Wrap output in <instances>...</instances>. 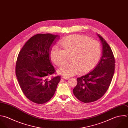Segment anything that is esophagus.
<instances>
[{"mask_svg":"<svg viewBox=\"0 0 128 128\" xmlns=\"http://www.w3.org/2000/svg\"><path fill=\"white\" fill-rule=\"evenodd\" d=\"M62 78H63V79H68L69 78L68 77H67V76H63L62 77Z\"/></svg>","mask_w":128,"mask_h":128,"instance_id":"esophagus-1","label":"esophagus"}]
</instances>
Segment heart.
Masks as SVG:
<instances>
[{"instance_id":"heart-1","label":"heart","mask_w":128,"mask_h":128,"mask_svg":"<svg viewBox=\"0 0 128 128\" xmlns=\"http://www.w3.org/2000/svg\"><path fill=\"white\" fill-rule=\"evenodd\" d=\"M61 45L63 50L57 46L52 47L50 57L59 66L66 62L68 55H72V62L63 65L59 70L60 73L66 76L91 70L98 63L102 54L100 43L83 35H70L61 42Z\"/></svg>"}]
</instances>
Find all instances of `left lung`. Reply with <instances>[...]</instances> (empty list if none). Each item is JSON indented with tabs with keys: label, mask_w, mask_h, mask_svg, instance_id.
<instances>
[{
	"label": "left lung",
	"mask_w": 128,
	"mask_h": 128,
	"mask_svg": "<svg viewBox=\"0 0 128 128\" xmlns=\"http://www.w3.org/2000/svg\"><path fill=\"white\" fill-rule=\"evenodd\" d=\"M102 45V56L93 70L77 78L73 89L75 96L84 103H90L101 98L108 89L115 71V58L111 47L100 34H97Z\"/></svg>",
	"instance_id": "8db88e82"
}]
</instances>
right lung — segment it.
Returning <instances> with one entry per match:
<instances>
[{
	"mask_svg": "<svg viewBox=\"0 0 128 128\" xmlns=\"http://www.w3.org/2000/svg\"><path fill=\"white\" fill-rule=\"evenodd\" d=\"M59 37L50 33L35 35L18 54L16 77L23 94L34 103L42 104L49 101L60 80V76L49 78L56 71L50 57V46Z\"/></svg>",
	"mask_w": 128,
	"mask_h": 128,
	"instance_id": "add662e5",
	"label": "right lung"
}]
</instances>
